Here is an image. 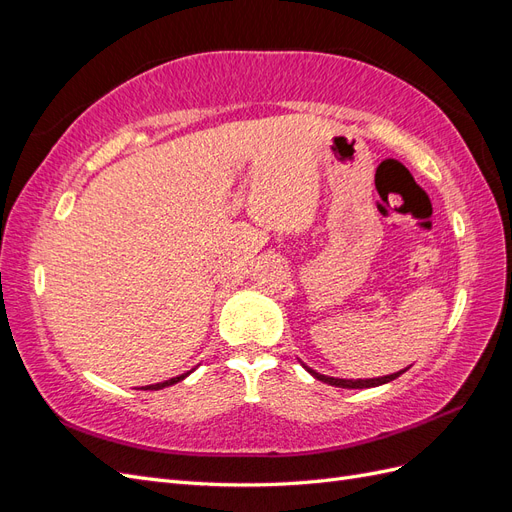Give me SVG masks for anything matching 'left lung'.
<instances>
[{"instance_id":"1","label":"left lung","mask_w":512,"mask_h":512,"mask_svg":"<svg viewBox=\"0 0 512 512\" xmlns=\"http://www.w3.org/2000/svg\"><path fill=\"white\" fill-rule=\"evenodd\" d=\"M309 374H312L316 380H320V382H327V384H331V386H339V389H371V386H380V384H386V382H391V380H395V378H399L401 374H404V371L408 369H401V371H395V374H391V376H382V378H365V380H344V378H331V376H324V374H318V371H314L312 367H307V365H303Z\"/></svg>"}]
</instances>
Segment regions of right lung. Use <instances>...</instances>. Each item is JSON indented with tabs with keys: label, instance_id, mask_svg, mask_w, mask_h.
<instances>
[{
	"label": "right lung",
	"instance_id": "1",
	"mask_svg": "<svg viewBox=\"0 0 512 512\" xmlns=\"http://www.w3.org/2000/svg\"><path fill=\"white\" fill-rule=\"evenodd\" d=\"M190 374V371H188ZM188 374H181V376H177V378H170V380H164V382H158V384H149V386H145L143 391H160V389H164V386H170V384H177V382H181L185 376Z\"/></svg>",
	"mask_w": 512,
	"mask_h": 512
}]
</instances>
